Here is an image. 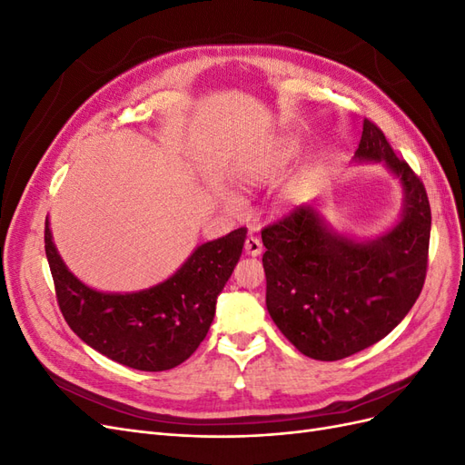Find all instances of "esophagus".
I'll return each instance as SVG.
<instances>
[{
  "label": "esophagus",
  "instance_id": "obj_1",
  "mask_svg": "<svg viewBox=\"0 0 465 465\" xmlns=\"http://www.w3.org/2000/svg\"><path fill=\"white\" fill-rule=\"evenodd\" d=\"M244 250H246V254L248 256H260L262 254V242H260V238L256 236V234H248V238H246V242H244Z\"/></svg>",
  "mask_w": 465,
  "mask_h": 465
}]
</instances>
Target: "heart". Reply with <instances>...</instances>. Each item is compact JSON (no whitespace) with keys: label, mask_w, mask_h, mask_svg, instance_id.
Segmentation results:
<instances>
[{"label":"heart","mask_w":465,"mask_h":465,"mask_svg":"<svg viewBox=\"0 0 465 465\" xmlns=\"http://www.w3.org/2000/svg\"><path fill=\"white\" fill-rule=\"evenodd\" d=\"M299 147H301L299 139H294V137L281 139V142L270 153H267L265 157L250 163L242 168H238L234 174L238 186L246 192H252L254 188L272 182L273 178H277L281 173L285 171L287 164L294 157H297ZM221 202L224 207H229L232 211L241 207V200H238L236 195L231 192H221Z\"/></svg>","instance_id":"1"}]
</instances>
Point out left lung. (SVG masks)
Here are the masks:
<instances>
[{
    "label": "left lung",
    "instance_id": "8db88e82",
    "mask_svg": "<svg viewBox=\"0 0 465 465\" xmlns=\"http://www.w3.org/2000/svg\"><path fill=\"white\" fill-rule=\"evenodd\" d=\"M355 163H376L400 182L396 224L374 238L335 231L316 202L262 231L265 306L302 355L340 361L386 337L411 311L427 275L430 205L423 182L382 130L362 124Z\"/></svg>",
    "mask_w": 465,
    "mask_h": 465
}]
</instances>
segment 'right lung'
I'll return each instance as SVG.
<instances>
[{
	"label": "right lung",
	"mask_w": 465,
	"mask_h": 465,
	"mask_svg": "<svg viewBox=\"0 0 465 465\" xmlns=\"http://www.w3.org/2000/svg\"><path fill=\"white\" fill-rule=\"evenodd\" d=\"M246 229L195 248L161 283L134 292L96 291L77 279L54 244L45 248L60 311L83 341L124 367L159 372L178 367L205 340L217 297L241 260Z\"/></svg>",
	"instance_id": "add662e5"
}]
</instances>
